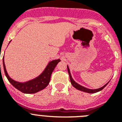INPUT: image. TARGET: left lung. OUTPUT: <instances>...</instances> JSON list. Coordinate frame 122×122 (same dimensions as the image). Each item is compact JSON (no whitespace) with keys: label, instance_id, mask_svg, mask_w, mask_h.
<instances>
[{"label":"left lung","instance_id":"8db88e82","mask_svg":"<svg viewBox=\"0 0 122 122\" xmlns=\"http://www.w3.org/2000/svg\"><path fill=\"white\" fill-rule=\"evenodd\" d=\"M67 68H68V72L69 75H70V81H71V83L72 86H73L74 88H76V89H77V90H81V91L84 92H86V93H97V92H100V91H101V90H103L104 87L107 86V84L109 82V81L107 84H106L104 86H103V87H100V88H99V89H88V88H86V87H84V86H81L80 84H79L78 83H77L76 82L74 81V79H73V77H72L71 74V73H70V68H69V67L68 65H67Z\"/></svg>","mask_w":122,"mask_h":122}]
</instances>
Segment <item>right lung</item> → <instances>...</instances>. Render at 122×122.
I'll return each mask as SVG.
<instances>
[{
    "label": "right lung",
    "mask_w": 122,
    "mask_h": 122,
    "mask_svg": "<svg viewBox=\"0 0 122 122\" xmlns=\"http://www.w3.org/2000/svg\"><path fill=\"white\" fill-rule=\"evenodd\" d=\"M11 41L9 42V43ZM59 62H60V59H56V60L49 61L43 71L42 72L39 76L27 81L21 82L16 81L10 77L6 70V66L4 62V56L3 57V66H4V72H5V76L8 79V81L16 89L24 93H35L46 88L50 82L52 73Z\"/></svg>",
    "instance_id": "right-lung-1"
}]
</instances>
